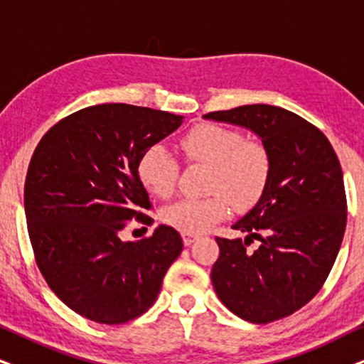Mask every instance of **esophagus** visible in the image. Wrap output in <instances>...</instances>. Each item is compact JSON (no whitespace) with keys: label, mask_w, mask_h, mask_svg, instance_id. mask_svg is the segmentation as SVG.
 <instances>
[{"label":"esophagus","mask_w":364,"mask_h":364,"mask_svg":"<svg viewBox=\"0 0 364 364\" xmlns=\"http://www.w3.org/2000/svg\"><path fill=\"white\" fill-rule=\"evenodd\" d=\"M198 237H195V235H190V233H183V243H185L186 247H190L193 242L196 240Z\"/></svg>","instance_id":"obj_1"}]
</instances>
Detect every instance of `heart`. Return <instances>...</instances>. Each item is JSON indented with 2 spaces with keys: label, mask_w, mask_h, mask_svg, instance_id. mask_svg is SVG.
Listing matches in <instances>:
<instances>
[{
  "label": "heart",
  "mask_w": 364,
  "mask_h": 364,
  "mask_svg": "<svg viewBox=\"0 0 364 364\" xmlns=\"http://www.w3.org/2000/svg\"><path fill=\"white\" fill-rule=\"evenodd\" d=\"M188 164H208L205 198H181L164 206L161 220L183 233H201L237 210L259 203L270 178V156L259 141L243 139L240 131L213 122H200L179 139ZM137 174L156 196L166 198L176 188L178 161L163 146L154 144L141 154Z\"/></svg>",
  "instance_id": "b5f03b06"
}]
</instances>
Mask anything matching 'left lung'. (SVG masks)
I'll list each match as a JSON object with an SVG mask.
<instances>
[{"label": "left lung", "instance_id": "1", "mask_svg": "<svg viewBox=\"0 0 364 364\" xmlns=\"http://www.w3.org/2000/svg\"><path fill=\"white\" fill-rule=\"evenodd\" d=\"M203 117L252 129L269 151L264 195L232 227L248 235L216 237L211 284L233 314L274 323L306 306L333 269L348 216L341 164L314 124L277 105H240ZM254 237L261 245L252 252Z\"/></svg>", "mask_w": 364, "mask_h": 364}]
</instances>
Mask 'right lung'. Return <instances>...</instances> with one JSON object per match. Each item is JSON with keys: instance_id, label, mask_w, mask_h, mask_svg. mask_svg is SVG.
Instances as JSON below:
<instances>
[{"instance_id": "add662e5", "label": "right lung", "mask_w": 364, "mask_h": 364, "mask_svg": "<svg viewBox=\"0 0 364 364\" xmlns=\"http://www.w3.org/2000/svg\"><path fill=\"white\" fill-rule=\"evenodd\" d=\"M181 121L131 104L92 105L50 127L35 148L25 179L35 262L55 296L85 319L114 326L144 314L181 254V237L166 225L121 240L132 220L153 223L141 154Z\"/></svg>"}]
</instances>
